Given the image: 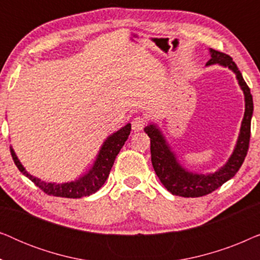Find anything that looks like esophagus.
Returning a JSON list of instances; mask_svg holds the SVG:
<instances>
[{
  "label": "esophagus",
  "mask_w": 260,
  "mask_h": 260,
  "mask_svg": "<svg viewBox=\"0 0 260 260\" xmlns=\"http://www.w3.org/2000/svg\"><path fill=\"white\" fill-rule=\"evenodd\" d=\"M145 125H147V119L140 116L136 117V118H134L133 122H131V126H133L134 131L143 130Z\"/></svg>",
  "instance_id": "1"
}]
</instances>
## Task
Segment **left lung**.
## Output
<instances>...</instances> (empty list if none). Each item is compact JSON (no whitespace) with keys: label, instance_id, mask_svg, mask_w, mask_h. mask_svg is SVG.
<instances>
[{"label":"left lung","instance_id":"1","mask_svg":"<svg viewBox=\"0 0 260 260\" xmlns=\"http://www.w3.org/2000/svg\"><path fill=\"white\" fill-rule=\"evenodd\" d=\"M209 52H211V60L207 62V65L219 63L232 70L236 73L237 79L245 94V115L241 123L240 135L229 162L218 172L208 174V175L189 173L184 170L176 161L175 155L170 151L165 137L162 136L161 131L157 127L150 124L144 129L145 134H148V136L150 137L151 163L156 175L170 193L183 198L204 197L218 189L226 181L232 179L243 165L247 155L248 145H250L251 118L253 113V99H252L250 87L245 83L240 71L238 70L236 62L230 55L215 51V49H211Z\"/></svg>","mask_w":260,"mask_h":260}]
</instances>
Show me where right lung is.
I'll return each mask as SVG.
<instances>
[{"label": "right lung", "mask_w": 260, "mask_h": 260, "mask_svg": "<svg viewBox=\"0 0 260 260\" xmlns=\"http://www.w3.org/2000/svg\"><path fill=\"white\" fill-rule=\"evenodd\" d=\"M131 131V124H126L125 126L117 131L110 136L108 140L104 142L103 147L99 151V155L95 159L94 166L88 172L86 175L80 177L79 180L73 181V182L67 183H47L44 181L37 179L28 174L17 159L15 152L10 148L12 157L14 159L17 168L24 176H27L31 182L35 183V186L40 188L42 191H45L48 195H54V197L60 198H70V199H79L83 197H88L93 194L105 183L106 179L109 177L110 170H111L113 162H115L116 156L118 155L120 149L125 143V141L129 137Z\"/></svg>", "instance_id": "right-lung-1"}]
</instances>
